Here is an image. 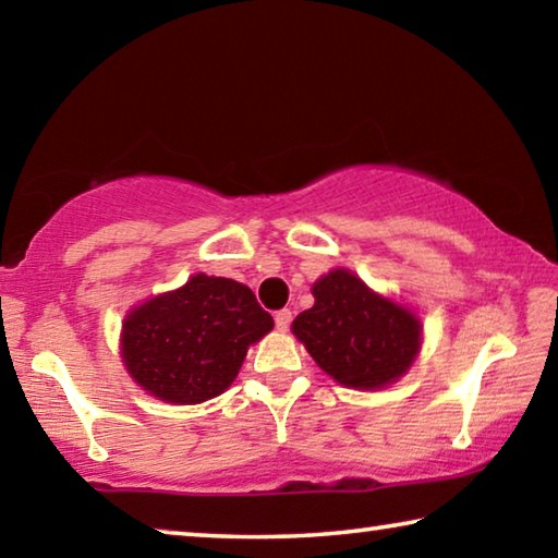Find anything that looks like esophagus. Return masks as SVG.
<instances>
[{
  "label": "esophagus",
  "mask_w": 558,
  "mask_h": 558,
  "mask_svg": "<svg viewBox=\"0 0 558 558\" xmlns=\"http://www.w3.org/2000/svg\"><path fill=\"white\" fill-rule=\"evenodd\" d=\"M290 323H292L290 310H280V313H276V327L280 329V332H286V329L290 327Z\"/></svg>",
  "instance_id": "esophagus-1"
}]
</instances>
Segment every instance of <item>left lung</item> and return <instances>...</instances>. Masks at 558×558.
<instances>
[{"label": "left lung", "instance_id": "1", "mask_svg": "<svg viewBox=\"0 0 558 558\" xmlns=\"http://www.w3.org/2000/svg\"><path fill=\"white\" fill-rule=\"evenodd\" d=\"M315 305L292 319V335L329 379L356 391L396 384L421 354V317L372 290L356 272L335 268L313 286Z\"/></svg>", "mask_w": 558, "mask_h": 558}]
</instances>
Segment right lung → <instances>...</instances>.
Listing matches in <instances>:
<instances>
[{
	"label": "right lung",
	"instance_id": "1",
	"mask_svg": "<svg viewBox=\"0 0 558 558\" xmlns=\"http://www.w3.org/2000/svg\"><path fill=\"white\" fill-rule=\"evenodd\" d=\"M270 329L272 317L248 286L196 272L182 288L128 310L120 359L149 396L194 405L229 389L248 347Z\"/></svg>",
	"mask_w": 558,
	"mask_h": 558
}]
</instances>
